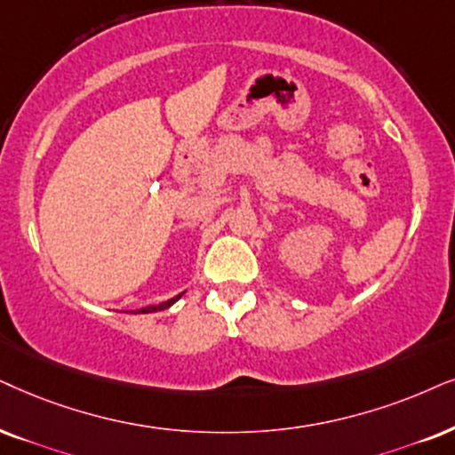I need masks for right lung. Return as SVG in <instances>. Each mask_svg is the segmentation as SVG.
Wrapping results in <instances>:
<instances>
[{
  "instance_id": "right-lung-1",
  "label": "right lung",
  "mask_w": 455,
  "mask_h": 455,
  "mask_svg": "<svg viewBox=\"0 0 455 455\" xmlns=\"http://www.w3.org/2000/svg\"><path fill=\"white\" fill-rule=\"evenodd\" d=\"M180 296H182V294H178L176 298H170L168 302H161V304H157V307H145V308H138L136 313H157V310H165L168 307H172V304H174Z\"/></svg>"
}]
</instances>
